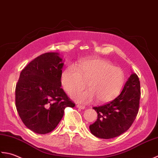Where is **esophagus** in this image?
I'll use <instances>...</instances> for the list:
<instances>
[{"label": "esophagus", "instance_id": "obj_1", "mask_svg": "<svg viewBox=\"0 0 158 158\" xmlns=\"http://www.w3.org/2000/svg\"><path fill=\"white\" fill-rule=\"evenodd\" d=\"M76 106H77V108H78L79 109H82V110H84V109H85V106H82V105L78 104V105H77Z\"/></svg>", "mask_w": 158, "mask_h": 158}]
</instances>
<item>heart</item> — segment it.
Returning a JSON list of instances; mask_svg holds the SVG:
<instances>
[{"label": "heart", "instance_id": "heart-1", "mask_svg": "<svg viewBox=\"0 0 158 158\" xmlns=\"http://www.w3.org/2000/svg\"><path fill=\"white\" fill-rule=\"evenodd\" d=\"M125 80L123 69L102 59L80 60L74 67H67L60 75L61 85L69 95L83 88L88 81L89 89L72 96L73 100L82 104H89L96 99L100 103L112 100L120 93Z\"/></svg>", "mask_w": 158, "mask_h": 158}]
</instances>
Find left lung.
Here are the masks:
<instances>
[{
    "label": "left lung",
    "mask_w": 158,
    "mask_h": 158,
    "mask_svg": "<svg viewBox=\"0 0 158 158\" xmlns=\"http://www.w3.org/2000/svg\"><path fill=\"white\" fill-rule=\"evenodd\" d=\"M140 85L134 72L125 82L120 95L104 105L93 107L98 118L89 125L93 135L102 139L120 136L131 127L139 108Z\"/></svg>",
    "instance_id": "1"
}]
</instances>
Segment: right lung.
<instances>
[{
	"label": "right lung",
	"instance_id": "1",
	"mask_svg": "<svg viewBox=\"0 0 158 158\" xmlns=\"http://www.w3.org/2000/svg\"><path fill=\"white\" fill-rule=\"evenodd\" d=\"M64 65L58 52H47L35 58L20 73L15 87V106L26 127L45 134L59 123L66 107H74L61 89Z\"/></svg>",
	"mask_w": 158,
	"mask_h": 158
}]
</instances>
